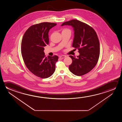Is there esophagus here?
Wrapping results in <instances>:
<instances>
[{
  "instance_id": "obj_1",
  "label": "esophagus",
  "mask_w": 122,
  "mask_h": 122,
  "mask_svg": "<svg viewBox=\"0 0 122 122\" xmlns=\"http://www.w3.org/2000/svg\"><path fill=\"white\" fill-rule=\"evenodd\" d=\"M66 56L65 55H61V56H60V58L61 59H63V58H65Z\"/></svg>"
}]
</instances>
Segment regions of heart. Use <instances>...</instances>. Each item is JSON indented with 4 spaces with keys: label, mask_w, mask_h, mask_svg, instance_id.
Here are the masks:
<instances>
[{
    "label": "heart",
    "mask_w": 122,
    "mask_h": 122,
    "mask_svg": "<svg viewBox=\"0 0 122 122\" xmlns=\"http://www.w3.org/2000/svg\"><path fill=\"white\" fill-rule=\"evenodd\" d=\"M71 31L70 30L68 29H64L62 30V31Z\"/></svg>",
    "instance_id": "heart-1"
}]
</instances>
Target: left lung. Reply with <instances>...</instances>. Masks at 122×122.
I'll list each match as a JSON object with an SVG mask.
<instances>
[{
	"mask_svg": "<svg viewBox=\"0 0 122 122\" xmlns=\"http://www.w3.org/2000/svg\"><path fill=\"white\" fill-rule=\"evenodd\" d=\"M71 25L74 30L72 47L77 49L80 55H70L72 62L69 66L70 71L80 76L90 72L96 66L100 56V42L95 30L87 24L76 20L66 22L61 26Z\"/></svg>",
	"mask_w": 122,
	"mask_h": 122,
	"instance_id": "8db88e82",
	"label": "left lung"
}]
</instances>
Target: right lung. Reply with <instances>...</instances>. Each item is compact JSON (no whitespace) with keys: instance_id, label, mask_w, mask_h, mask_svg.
<instances>
[{"instance_id":"right-lung-1","label":"right lung","mask_w":122,"mask_h":122,"mask_svg":"<svg viewBox=\"0 0 122 122\" xmlns=\"http://www.w3.org/2000/svg\"><path fill=\"white\" fill-rule=\"evenodd\" d=\"M56 25L48 22L33 25L22 38L21 50L24 63L30 72L40 78H48L55 71L58 56L46 57L44 47L49 43V30Z\"/></svg>"}]
</instances>
